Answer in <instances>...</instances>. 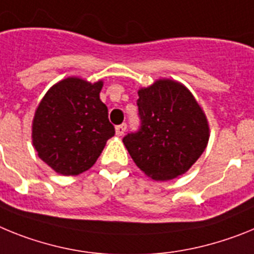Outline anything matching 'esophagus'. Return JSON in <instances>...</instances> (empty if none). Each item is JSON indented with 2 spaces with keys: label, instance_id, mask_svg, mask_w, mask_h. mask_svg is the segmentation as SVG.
<instances>
[{
  "label": "esophagus",
  "instance_id": "1",
  "mask_svg": "<svg viewBox=\"0 0 254 254\" xmlns=\"http://www.w3.org/2000/svg\"><path fill=\"white\" fill-rule=\"evenodd\" d=\"M125 130H127V124H125V123L124 124L118 125V127H116V134H118L119 136H121L125 133Z\"/></svg>",
  "mask_w": 254,
  "mask_h": 254
}]
</instances>
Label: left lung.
I'll return each instance as SVG.
<instances>
[{
  "mask_svg": "<svg viewBox=\"0 0 254 254\" xmlns=\"http://www.w3.org/2000/svg\"><path fill=\"white\" fill-rule=\"evenodd\" d=\"M140 125L123 138L135 165L165 182L188 171L208 142V124L194 97L178 81H156L138 92Z\"/></svg>",
  "mask_w": 254,
  "mask_h": 254,
  "instance_id": "1",
  "label": "left lung"
}]
</instances>
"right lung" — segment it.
Masks as SVG:
<instances>
[{"label": "right lung", "instance_id": "right-lung-1", "mask_svg": "<svg viewBox=\"0 0 254 254\" xmlns=\"http://www.w3.org/2000/svg\"><path fill=\"white\" fill-rule=\"evenodd\" d=\"M102 85V81L64 79L39 103L33 120V145L56 173L87 171L115 135L107 106L100 100Z\"/></svg>", "mask_w": 254, "mask_h": 254}]
</instances>
